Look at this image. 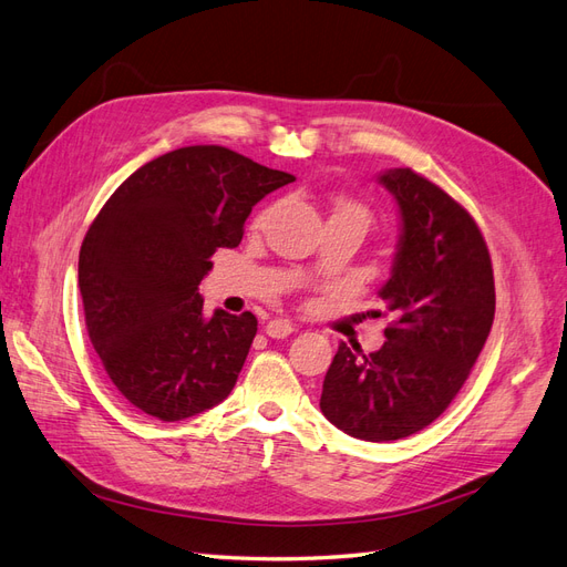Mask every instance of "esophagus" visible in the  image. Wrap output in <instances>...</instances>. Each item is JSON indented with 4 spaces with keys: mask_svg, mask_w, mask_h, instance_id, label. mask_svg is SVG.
Instances as JSON below:
<instances>
[{
    "mask_svg": "<svg viewBox=\"0 0 567 567\" xmlns=\"http://www.w3.org/2000/svg\"><path fill=\"white\" fill-rule=\"evenodd\" d=\"M296 331V323L288 321V319H271L267 326H265V333L269 338H286Z\"/></svg>",
    "mask_w": 567,
    "mask_h": 567,
    "instance_id": "34e87169",
    "label": "esophagus"
}]
</instances>
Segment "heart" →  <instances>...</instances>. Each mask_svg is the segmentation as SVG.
<instances>
[{"label":"heart","mask_w":567,"mask_h":567,"mask_svg":"<svg viewBox=\"0 0 567 567\" xmlns=\"http://www.w3.org/2000/svg\"><path fill=\"white\" fill-rule=\"evenodd\" d=\"M340 210H350V213H357V215H362L367 221H369V215H367V210L364 208H359V205H352V203H346L342 205Z\"/></svg>","instance_id":"obj_1"}]
</instances>
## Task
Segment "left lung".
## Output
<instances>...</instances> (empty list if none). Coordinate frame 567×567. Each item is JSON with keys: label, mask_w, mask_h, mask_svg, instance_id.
Here are the masks:
<instances>
[{"label": "left lung", "mask_w": 567, "mask_h": 567, "mask_svg": "<svg viewBox=\"0 0 567 567\" xmlns=\"http://www.w3.org/2000/svg\"><path fill=\"white\" fill-rule=\"evenodd\" d=\"M400 208V241L379 290L381 350L340 342L319 406L342 433L402 440L431 425L466 383L494 321L492 260L473 217L409 167L379 175Z\"/></svg>", "instance_id": "1"}]
</instances>
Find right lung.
I'll use <instances>...</instances> for the list:
<instances>
[{"mask_svg":"<svg viewBox=\"0 0 567 567\" xmlns=\"http://www.w3.org/2000/svg\"><path fill=\"white\" fill-rule=\"evenodd\" d=\"M296 182L225 146H184L142 165L106 200L80 248L94 350L123 398L161 421L225 402L257 319L203 315L198 284L236 248L255 203Z\"/></svg>","mask_w":567,"mask_h":567,"instance_id":"add662e5","label":"right lung"}]
</instances>
